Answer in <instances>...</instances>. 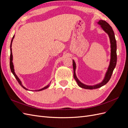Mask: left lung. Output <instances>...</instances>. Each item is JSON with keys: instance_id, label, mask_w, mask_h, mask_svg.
I'll use <instances>...</instances> for the list:
<instances>
[{"instance_id": "8db88e82", "label": "left lung", "mask_w": 128, "mask_h": 128, "mask_svg": "<svg viewBox=\"0 0 128 128\" xmlns=\"http://www.w3.org/2000/svg\"><path fill=\"white\" fill-rule=\"evenodd\" d=\"M97 24L101 26L102 29L105 32H106L108 36L110 37V63L109 67L108 68L106 72L105 76H104V79L101 83L97 84L94 86H88V85L84 84L80 82V80L77 78V77L76 75V64L74 60H72V66H73V69H74V77L76 81V82L78 84V86L83 88L86 89H95L98 88L100 87L104 86V85L107 83L108 81L110 80V77L112 76V74H113L114 69L116 64L117 62V54H116V41L115 40V34L114 31L113 30L110 26L108 24L107 22L104 20H99V22H97Z\"/></svg>"}]
</instances>
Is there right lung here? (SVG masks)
<instances>
[{"label":"right lung","instance_id":"right-lung-1","mask_svg":"<svg viewBox=\"0 0 128 128\" xmlns=\"http://www.w3.org/2000/svg\"><path fill=\"white\" fill-rule=\"evenodd\" d=\"M14 35L13 36V38H12V40H11V43H10V70H11V72H12L13 73V74L14 75V76H15V78L16 79V80H18V83L20 84V86L24 88L25 90H29L28 89H27L26 88H25L24 86H23L22 85V82H21V81L19 79V78L18 77V76L16 75V74H15V72H14V65H13V62H12V61H13V55H12V42H13V39H14ZM51 82H50V83L48 84V85H47V86H45V87H44L43 88H41V89H40V90H34V91H42V90H44V89H46V88H48V87H49V86H50V84H51Z\"/></svg>","mask_w":128,"mask_h":128}]
</instances>
